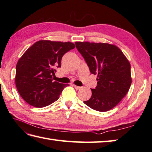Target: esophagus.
<instances>
[{
  "instance_id": "1",
  "label": "esophagus",
  "mask_w": 152,
  "mask_h": 152,
  "mask_svg": "<svg viewBox=\"0 0 152 152\" xmlns=\"http://www.w3.org/2000/svg\"><path fill=\"white\" fill-rule=\"evenodd\" d=\"M73 86L75 88L76 90H80V89H81V88H82V87L78 86H76V85H73Z\"/></svg>"
}]
</instances>
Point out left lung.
Returning <instances> with one entry per match:
<instances>
[{
	"instance_id": "obj_1",
	"label": "left lung",
	"mask_w": 152,
	"mask_h": 152,
	"mask_svg": "<svg viewBox=\"0 0 152 152\" xmlns=\"http://www.w3.org/2000/svg\"><path fill=\"white\" fill-rule=\"evenodd\" d=\"M90 72L98 75L97 86L92 96L84 103L93 110L106 112L125 97L132 84L131 66L116 46L107 43L76 42Z\"/></svg>"
}]
</instances>
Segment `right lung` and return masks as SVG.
Listing matches in <instances>:
<instances>
[{"mask_svg": "<svg viewBox=\"0 0 152 152\" xmlns=\"http://www.w3.org/2000/svg\"><path fill=\"white\" fill-rule=\"evenodd\" d=\"M75 48L70 42L39 40L27 50L16 67L15 83L23 100L36 107H42L59 98L68 84L54 82L56 68L61 67L65 53Z\"/></svg>", "mask_w": 152, "mask_h": 152, "instance_id": "add662e5", "label": "right lung"}]
</instances>
